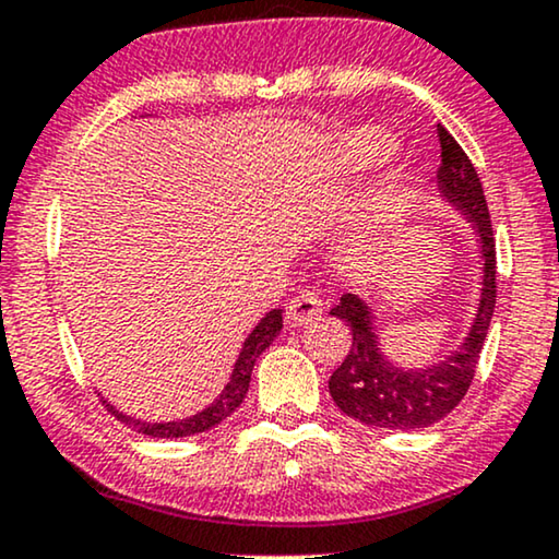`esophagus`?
Listing matches in <instances>:
<instances>
[{
  "label": "esophagus",
  "instance_id": "esophagus-1",
  "mask_svg": "<svg viewBox=\"0 0 559 559\" xmlns=\"http://www.w3.org/2000/svg\"><path fill=\"white\" fill-rule=\"evenodd\" d=\"M321 313H323L321 295L313 293V289H302V293H297L293 300L287 302L285 316L293 325H308L310 321H316Z\"/></svg>",
  "mask_w": 559,
  "mask_h": 559
}]
</instances>
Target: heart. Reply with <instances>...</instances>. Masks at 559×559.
Segmentation results:
<instances>
[{
	"mask_svg": "<svg viewBox=\"0 0 559 559\" xmlns=\"http://www.w3.org/2000/svg\"><path fill=\"white\" fill-rule=\"evenodd\" d=\"M395 151V143L377 130H359L344 141L342 154H338V169L344 174H359L388 162Z\"/></svg>",
	"mask_w": 559,
	"mask_h": 559,
	"instance_id": "obj_1",
	"label": "heart"
}]
</instances>
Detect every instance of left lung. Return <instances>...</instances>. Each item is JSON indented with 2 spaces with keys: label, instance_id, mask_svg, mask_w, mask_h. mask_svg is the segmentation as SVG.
Wrapping results in <instances>:
<instances>
[{
  "label": "left lung",
  "instance_id": "left-lung-1",
  "mask_svg": "<svg viewBox=\"0 0 559 559\" xmlns=\"http://www.w3.org/2000/svg\"><path fill=\"white\" fill-rule=\"evenodd\" d=\"M441 143V166L437 171L439 190L467 221L480 238L483 251V293L473 329L456 352L437 365L421 369H401L385 359L372 325V313L359 295L346 293L331 316L342 318L352 329V349L342 367L331 374L329 390L333 403L346 416L367 426L390 431H416L449 416L467 395L475 377L488 325L496 310V236H492L488 202L480 177L460 143L444 126H437Z\"/></svg>",
  "mask_w": 559,
  "mask_h": 559
}]
</instances>
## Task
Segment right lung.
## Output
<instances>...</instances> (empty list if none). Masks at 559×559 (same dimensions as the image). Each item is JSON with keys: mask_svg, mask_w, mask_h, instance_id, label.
<instances>
[{"mask_svg": "<svg viewBox=\"0 0 559 559\" xmlns=\"http://www.w3.org/2000/svg\"><path fill=\"white\" fill-rule=\"evenodd\" d=\"M280 329H282V310H270V313H266L262 321L257 323V329L249 333V338L243 342V349L236 359L234 374H230L228 385L223 388V393L217 395V401L210 403L205 411L194 413V416H190V418H182V421L146 424V421H141V418L126 416V413L112 408L107 401H103V403L107 405V411L118 418V421L130 426V429L138 433H146V437H154V439H179V437H192V433H202V431L213 429V426L226 421L230 413H234L238 405L243 403L246 390H249V382H251V369H253V365H257L259 354H262L266 346L274 342V336H277Z\"/></svg>", "mask_w": 559, "mask_h": 559, "instance_id": "add662e5", "label": "right lung"}]
</instances>
